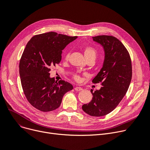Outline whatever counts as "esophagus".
<instances>
[{
	"label": "esophagus",
	"mask_w": 150,
	"mask_h": 150,
	"mask_svg": "<svg viewBox=\"0 0 150 150\" xmlns=\"http://www.w3.org/2000/svg\"><path fill=\"white\" fill-rule=\"evenodd\" d=\"M75 90L76 91H82L83 88L81 87H75Z\"/></svg>",
	"instance_id": "34e87169"
}]
</instances>
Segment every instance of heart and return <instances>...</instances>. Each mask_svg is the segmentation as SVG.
<instances>
[{"label": "heart", "mask_w": 150, "mask_h": 150, "mask_svg": "<svg viewBox=\"0 0 150 150\" xmlns=\"http://www.w3.org/2000/svg\"><path fill=\"white\" fill-rule=\"evenodd\" d=\"M83 53L84 54V56H85L86 59H95L96 56H97V50H96L95 48H94L92 46H86L83 48ZM69 57V53H66L64 55V59L67 60L68 59V58ZM74 79L76 81H79L80 80V76L79 74H75L74 75Z\"/></svg>", "instance_id": "b5f03b06"}]
</instances>
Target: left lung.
I'll list each match as a JSON object with an SVG mask.
<instances>
[{"instance_id": "obj_1", "label": "left lung", "mask_w": 150, "mask_h": 150, "mask_svg": "<svg viewBox=\"0 0 150 150\" xmlns=\"http://www.w3.org/2000/svg\"><path fill=\"white\" fill-rule=\"evenodd\" d=\"M93 38L105 51L103 67L92 81L101 83L102 86L94 93L91 90L93 99L82 109L90 116H102L112 112L126 94L132 79V62L127 50L118 38L111 35Z\"/></svg>"}]
</instances>
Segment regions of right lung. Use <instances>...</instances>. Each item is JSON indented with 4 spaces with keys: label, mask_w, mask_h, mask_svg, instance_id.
<instances>
[{
    "label": "right lung",
    "mask_w": 150,
    "mask_h": 150,
    "mask_svg": "<svg viewBox=\"0 0 150 150\" xmlns=\"http://www.w3.org/2000/svg\"><path fill=\"white\" fill-rule=\"evenodd\" d=\"M76 38L50 32L32 37L25 46L19 66L21 86L28 102L40 111L56 110L73 89L69 82L50 78V71L61 62L62 50Z\"/></svg>",
    "instance_id": "1"
}]
</instances>
